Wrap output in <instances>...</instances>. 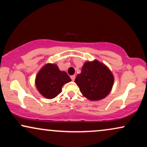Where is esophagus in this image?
I'll return each instance as SVG.
<instances>
[{
	"mask_svg": "<svg viewBox=\"0 0 147 147\" xmlns=\"http://www.w3.org/2000/svg\"><path fill=\"white\" fill-rule=\"evenodd\" d=\"M75 75H72V76H70V78H71V79H72V81H75Z\"/></svg>",
	"mask_w": 147,
	"mask_h": 147,
	"instance_id": "esophagus-1",
	"label": "esophagus"
}]
</instances>
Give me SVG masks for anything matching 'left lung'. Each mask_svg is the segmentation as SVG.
<instances>
[{"label":"left lung","mask_w":147,"mask_h":147,"mask_svg":"<svg viewBox=\"0 0 147 147\" xmlns=\"http://www.w3.org/2000/svg\"><path fill=\"white\" fill-rule=\"evenodd\" d=\"M75 82L84 97L97 101L109 95L113 85L114 77L105 65L95 60L84 63L82 72L77 76Z\"/></svg>","instance_id":"1"}]
</instances>
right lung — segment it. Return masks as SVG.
<instances>
[{"instance_id": "add662e5", "label": "right lung", "mask_w": 147, "mask_h": 147, "mask_svg": "<svg viewBox=\"0 0 147 147\" xmlns=\"http://www.w3.org/2000/svg\"><path fill=\"white\" fill-rule=\"evenodd\" d=\"M70 81L68 74L61 71L57 65L48 63L37 74L36 86L43 97L52 99L61 93L63 86Z\"/></svg>"}]
</instances>
